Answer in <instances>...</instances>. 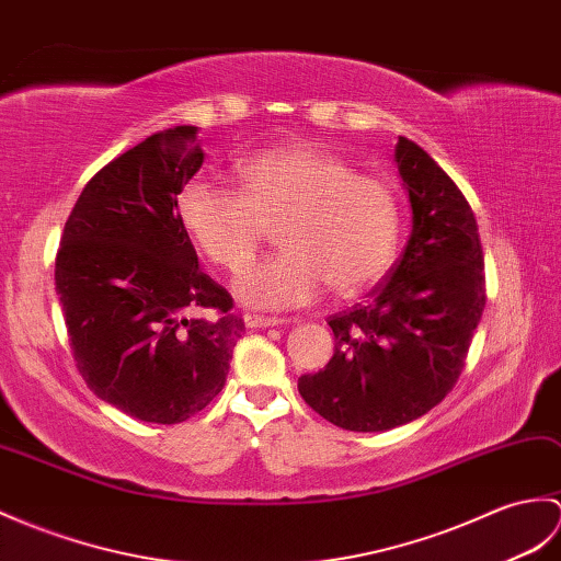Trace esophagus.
<instances>
[{
	"mask_svg": "<svg viewBox=\"0 0 561 561\" xmlns=\"http://www.w3.org/2000/svg\"><path fill=\"white\" fill-rule=\"evenodd\" d=\"M243 322L249 324V328H253V330H260V328H279V324H284L286 320H284V318H267V316H257V312H249V316L243 318Z\"/></svg>",
	"mask_w": 561,
	"mask_h": 561,
	"instance_id": "34e87169",
	"label": "esophagus"
}]
</instances>
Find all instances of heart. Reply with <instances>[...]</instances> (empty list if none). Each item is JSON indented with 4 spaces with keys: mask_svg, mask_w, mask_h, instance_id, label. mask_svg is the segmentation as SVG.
<instances>
[{
    "mask_svg": "<svg viewBox=\"0 0 561 561\" xmlns=\"http://www.w3.org/2000/svg\"><path fill=\"white\" fill-rule=\"evenodd\" d=\"M239 191L193 179L179 193L181 225L225 270L257 249L263 221L282 217L284 245L239 270L231 291L255 308L306 306L330 289L354 296L382 279L399 245V203L382 179L356 174L318 146H282L237 164Z\"/></svg>",
    "mask_w": 561,
    "mask_h": 561,
    "instance_id": "b5f03b06",
    "label": "heart"
}]
</instances>
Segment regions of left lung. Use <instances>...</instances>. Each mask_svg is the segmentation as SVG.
Returning a JSON list of instances; mask_svg holds the SVG:
<instances>
[{
    "instance_id": "1",
    "label": "left lung",
    "mask_w": 561,
    "mask_h": 561,
    "mask_svg": "<svg viewBox=\"0 0 561 561\" xmlns=\"http://www.w3.org/2000/svg\"><path fill=\"white\" fill-rule=\"evenodd\" d=\"M394 164L411 237L366 304L330 318L334 356L298 377L324 421L385 433L421 419L457 385L485 308V263L471 205L442 167L399 136Z\"/></svg>"
}]
</instances>
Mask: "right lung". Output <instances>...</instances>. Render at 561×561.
<instances>
[{
    "label": "right lung",
    "instance_id": "right-lung-1",
    "mask_svg": "<svg viewBox=\"0 0 561 561\" xmlns=\"http://www.w3.org/2000/svg\"><path fill=\"white\" fill-rule=\"evenodd\" d=\"M195 131H158L102 167L73 205L55 267L83 380L114 409L160 425L184 423L221 392L245 332L179 217V193L205 160ZM205 309L220 318L203 319Z\"/></svg>",
    "mask_w": 561,
    "mask_h": 561
}]
</instances>
